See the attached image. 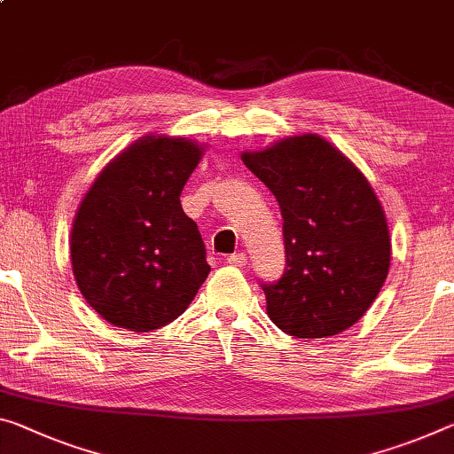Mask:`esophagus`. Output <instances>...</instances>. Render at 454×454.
I'll list each match as a JSON object with an SVG mask.
<instances>
[{"mask_svg": "<svg viewBox=\"0 0 454 454\" xmlns=\"http://www.w3.org/2000/svg\"><path fill=\"white\" fill-rule=\"evenodd\" d=\"M247 261H248V258H247V254H244V253L230 254V256L226 258V262L232 264V266H244V264H247Z\"/></svg>", "mask_w": 454, "mask_h": 454, "instance_id": "34e87169", "label": "esophagus"}]
</instances>
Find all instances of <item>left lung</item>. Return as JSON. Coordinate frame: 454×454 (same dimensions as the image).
I'll use <instances>...</instances> for the list:
<instances>
[{"label": "left lung", "instance_id": "1", "mask_svg": "<svg viewBox=\"0 0 454 454\" xmlns=\"http://www.w3.org/2000/svg\"><path fill=\"white\" fill-rule=\"evenodd\" d=\"M242 161L275 193L285 220L286 269L262 285L270 321L301 340L349 329L376 301L392 256L368 177L315 133L244 151Z\"/></svg>", "mask_w": 454, "mask_h": 454}]
</instances>
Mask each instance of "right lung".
Instances as JSON below:
<instances>
[{
  "label": "right lung",
  "instance_id": "1",
  "mask_svg": "<svg viewBox=\"0 0 454 454\" xmlns=\"http://www.w3.org/2000/svg\"><path fill=\"white\" fill-rule=\"evenodd\" d=\"M185 137H139L105 165L78 206L70 234L76 285L114 327L160 329L182 315L210 264L179 201L204 155Z\"/></svg>",
  "mask_w": 454,
  "mask_h": 454
}]
</instances>
